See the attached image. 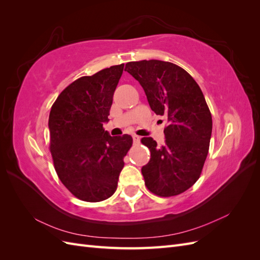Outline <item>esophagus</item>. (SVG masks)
Returning <instances> with one entry per match:
<instances>
[{
  "label": "esophagus",
  "mask_w": 260,
  "mask_h": 260,
  "mask_svg": "<svg viewBox=\"0 0 260 260\" xmlns=\"http://www.w3.org/2000/svg\"><path fill=\"white\" fill-rule=\"evenodd\" d=\"M132 139H133V143H135V144H139V143H140L141 137H139V136H137V135H133V136H132Z\"/></svg>",
  "instance_id": "esophagus-1"
}]
</instances>
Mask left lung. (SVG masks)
<instances>
[{
	"label": "left lung",
	"mask_w": 260,
	"mask_h": 260,
	"mask_svg": "<svg viewBox=\"0 0 260 260\" xmlns=\"http://www.w3.org/2000/svg\"><path fill=\"white\" fill-rule=\"evenodd\" d=\"M124 70L142 86L152 111L168 119L164 145L141 140L151 151L141 170L145 185L162 198L183 193L199 180L208 154L212 120L204 94L183 68L169 61H130Z\"/></svg>",
	"instance_id": "1"
}]
</instances>
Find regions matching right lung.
Returning <instances> with one entry per match:
<instances>
[{"instance_id": "right-lung-1", "label": "right lung", "mask_w": 260, "mask_h": 260, "mask_svg": "<svg viewBox=\"0 0 260 260\" xmlns=\"http://www.w3.org/2000/svg\"><path fill=\"white\" fill-rule=\"evenodd\" d=\"M123 64L102 69L69 84L49 117L50 149L56 174L76 198L101 202L115 193L123 157L132 145L128 135L104 130Z\"/></svg>"}]
</instances>
